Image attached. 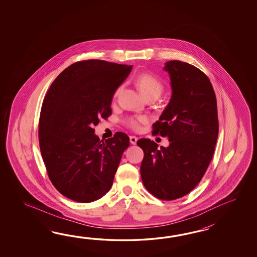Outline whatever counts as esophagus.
Listing matches in <instances>:
<instances>
[{
  "label": "esophagus",
  "instance_id": "esophagus-1",
  "mask_svg": "<svg viewBox=\"0 0 257 257\" xmlns=\"http://www.w3.org/2000/svg\"><path fill=\"white\" fill-rule=\"evenodd\" d=\"M130 141H131V144L135 145V144L137 143V142H138V138L135 136H131L130 137Z\"/></svg>",
  "mask_w": 257,
  "mask_h": 257
}]
</instances>
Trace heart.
<instances>
[{"instance_id":"heart-1","label":"heart","mask_w":257,"mask_h":257,"mask_svg":"<svg viewBox=\"0 0 257 257\" xmlns=\"http://www.w3.org/2000/svg\"><path fill=\"white\" fill-rule=\"evenodd\" d=\"M135 83L139 89L141 90L142 94L148 97H159L161 93L164 91V83L159 79L158 77L153 75V73L150 72H142L135 77ZM122 85H119L115 88L114 92V98L117 97L120 93ZM147 122V117L144 115H132L126 117L124 120V123L127 127L131 128L132 131H139L142 128V124Z\"/></svg>"}]
</instances>
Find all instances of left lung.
<instances>
[{
	"label": "left lung",
	"instance_id": "obj_1",
	"mask_svg": "<svg viewBox=\"0 0 257 257\" xmlns=\"http://www.w3.org/2000/svg\"><path fill=\"white\" fill-rule=\"evenodd\" d=\"M173 94L153 134L167 137L169 147L148 140L137 142L144 158L142 183L154 197L175 200L201 181L213 157L218 133V107L212 84L197 67L180 60L166 62Z\"/></svg>",
	"mask_w": 257,
	"mask_h": 257
}]
</instances>
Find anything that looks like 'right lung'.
Here are the masks:
<instances>
[{
    "label": "right lung",
    "mask_w": 257,
    "mask_h": 257,
    "mask_svg": "<svg viewBox=\"0 0 257 257\" xmlns=\"http://www.w3.org/2000/svg\"><path fill=\"white\" fill-rule=\"evenodd\" d=\"M132 66L105 60L77 61L61 71L45 95L39 122L44 164L55 188L73 201L89 203L109 191L122 154L124 132L105 142L94 126L112 114L115 88Z\"/></svg>",
    "instance_id": "obj_1"
}]
</instances>
